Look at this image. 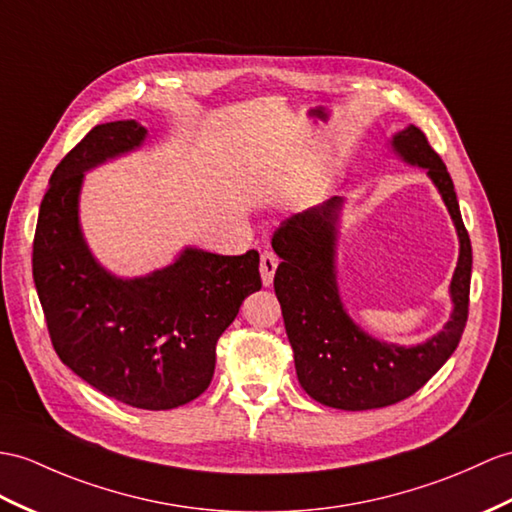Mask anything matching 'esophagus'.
<instances>
[{"label":"esophagus","instance_id":"34e87169","mask_svg":"<svg viewBox=\"0 0 512 512\" xmlns=\"http://www.w3.org/2000/svg\"><path fill=\"white\" fill-rule=\"evenodd\" d=\"M278 265H280V258L273 252L260 254V278H263L265 286H269L273 282V276H276Z\"/></svg>","mask_w":512,"mask_h":512}]
</instances>
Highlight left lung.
<instances>
[{
  "label": "left lung",
  "instance_id": "8db88e82",
  "mask_svg": "<svg viewBox=\"0 0 512 512\" xmlns=\"http://www.w3.org/2000/svg\"><path fill=\"white\" fill-rule=\"evenodd\" d=\"M393 147L410 165L428 169L454 219L460 239L452 278L454 313L439 334L421 345L400 347L371 339L347 317L336 289L334 241L343 199L334 195L326 204L284 219L271 239L273 252L282 258L273 289L293 347L297 380L323 406L371 410L406 400L445 365L467 326L471 241L450 171L417 126L395 134Z\"/></svg>",
  "mask_w": 512,
  "mask_h": 512
}]
</instances>
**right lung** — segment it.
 I'll use <instances>...</instances> for the list:
<instances>
[{"label":"right lung","instance_id":"1","mask_svg":"<svg viewBox=\"0 0 512 512\" xmlns=\"http://www.w3.org/2000/svg\"><path fill=\"white\" fill-rule=\"evenodd\" d=\"M145 134L134 119L102 123L58 162L39 210L32 273L62 363L112 400L169 410L208 389L219 336L263 282L256 249H184L171 267L134 280L95 263L78 223L84 171L139 147Z\"/></svg>","mask_w":512,"mask_h":512}]
</instances>
